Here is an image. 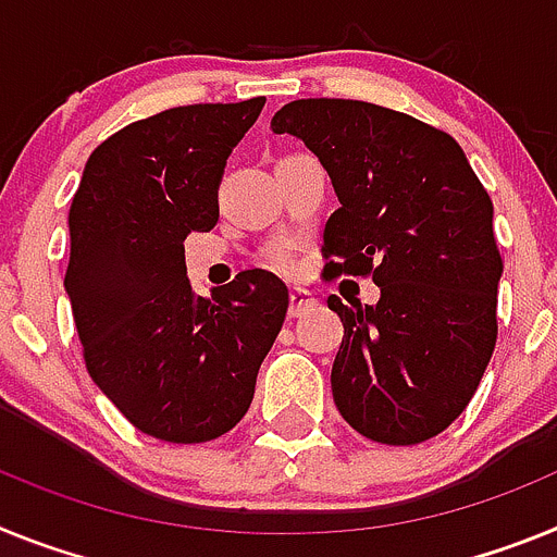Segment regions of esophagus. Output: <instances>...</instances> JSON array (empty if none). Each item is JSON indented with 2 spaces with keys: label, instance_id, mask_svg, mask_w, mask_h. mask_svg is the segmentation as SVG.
Masks as SVG:
<instances>
[{
  "label": "esophagus",
  "instance_id": "1",
  "mask_svg": "<svg viewBox=\"0 0 557 557\" xmlns=\"http://www.w3.org/2000/svg\"><path fill=\"white\" fill-rule=\"evenodd\" d=\"M308 308H313V297L311 292H306V288H294L292 292V306H288V317H302V313L308 311Z\"/></svg>",
  "mask_w": 557,
  "mask_h": 557
}]
</instances>
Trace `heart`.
<instances>
[{
    "instance_id": "obj_1",
    "label": "heart",
    "mask_w": 557,
    "mask_h": 557,
    "mask_svg": "<svg viewBox=\"0 0 557 557\" xmlns=\"http://www.w3.org/2000/svg\"><path fill=\"white\" fill-rule=\"evenodd\" d=\"M269 260H272V265H277V269H292L294 265V246L292 244H277L269 249Z\"/></svg>"
}]
</instances>
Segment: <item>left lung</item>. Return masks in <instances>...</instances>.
I'll list each match as a JSON object with an SVG mask.
<instances>
[{"label":"left lung","mask_w":557,"mask_h":557,"mask_svg":"<svg viewBox=\"0 0 557 557\" xmlns=\"http://www.w3.org/2000/svg\"><path fill=\"white\" fill-rule=\"evenodd\" d=\"M274 134L319 157L338 196L325 224V277H372L375 306H345L333 400L386 446H414L466 412L496 347L502 255L493 205L451 134L364 103H285Z\"/></svg>","instance_id":"obj_1"}]
</instances>
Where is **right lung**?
I'll use <instances>...</instances> for the list:
<instances>
[{
	"instance_id": "add662e5",
	"label": "right lung",
	"mask_w": 557,
	"mask_h": 557,
	"mask_svg": "<svg viewBox=\"0 0 557 557\" xmlns=\"http://www.w3.org/2000/svg\"><path fill=\"white\" fill-rule=\"evenodd\" d=\"M265 98L159 111L91 151L70 207L64 288L91 381L139 432L207 443L255 398L288 288L263 269L196 297L185 238L219 221L232 148Z\"/></svg>"
}]
</instances>
